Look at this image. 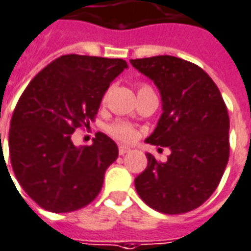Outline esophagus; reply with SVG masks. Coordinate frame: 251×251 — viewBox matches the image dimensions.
Here are the masks:
<instances>
[{"mask_svg":"<svg viewBox=\"0 0 251 251\" xmlns=\"http://www.w3.org/2000/svg\"><path fill=\"white\" fill-rule=\"evenodd\" d=\"M118 151H119V155H125L127 154V152H130V148L126 147V146H119Z\"/></svg>","mask_w":251,"mask_h":251,"instance_id":"esophagus-1","label":"esophagus"}]
</instances>
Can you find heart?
Listing matches in <instances>:
<instances>
[{"mask_svg": "<svg viewBox=\"0 0 251 251\" xmlns=\"http://www.w3.org/2000/svg\"><path fill=\"white\" fill-rule=\"evenodd\" d=\"M146 89H151V88H148V86L144 85V86H140L139 92ZM107 96H108V93L104 95L103 101L107 100ZM107 132L110 133L114 139L119 140V141H124V143H132V141H134L136 137H137L136 129H134L132 125H129V124H126V122H122V121H117V122H114L111 125L107 126Z\"/></svg>", "mask_w": 251, "mask_h": 251, "instance_id": "1", "label": "heart"}]
</instances>
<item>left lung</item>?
<instances>
[{
    "label": "left lung",
    "mask_w": 251,
    "mask_h": 251,
    "mask_svg": "<svg viewBox=\"0 0 251 251\" xmlns=\"http://www.w3.org/2000/svg\"><path fill=\"white\" fill-rule=\"evenodd\" d=\"M130 63L161 93L163 112L146 141L172 151L166 162L147 154V168L134 178L136 191L165 214L194 210L216 191L228 163L226 103L210 76L191 61L165 54Z\"/></svg>",
    "instance_id": "left-lung-1"
}]
</instances>
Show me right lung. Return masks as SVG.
<instances>
[{
	"instance_id": "obj_1",
	"label": "right lung",
	"mask_w": 251,
	"mask_h": 251,
	"mask_svg": "<svg viewBox=\"0 0 251 251\" xmlns=\"http://www.w3.org/2000/svg\"><path fill=\"white\" fill-rule=\"evenodd\" d=\"M126 67L122 59L64 54L34 76L19 99L9 129L12 169L42 209L68 213L99 195L118 147L100 132L92 146L75 147L71 134L89 126Z\"/></svg>"
}]
</instances>
